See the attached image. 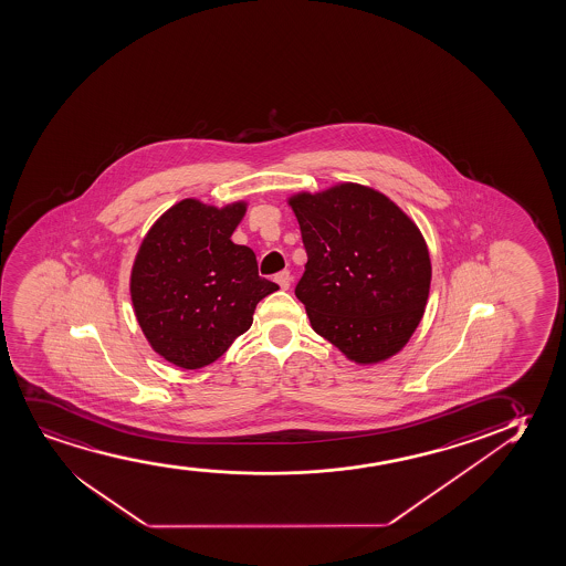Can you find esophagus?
<instances>
[{
  "label": "esophagus",
  "mask_w": 566,
  "mask_h": 566,
  "mask_svg": "<svg viewBox=\"0 0 566 566\" xmlns=\"http://www.w3.org/2000/svg\"><path fill=\"white\" fill-rule=\"evenodd\" d=\"M275 281H277V285L281 286V289H289L291 286V273L286 272V270H283V272L277 273L275 275Z\"/></svg>",
  "instance_id": "obj_1"
}]
</instances>
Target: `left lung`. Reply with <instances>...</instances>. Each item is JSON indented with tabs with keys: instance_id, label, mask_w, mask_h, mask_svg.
Here are the masks:
<instances>
[{
	"instance_id": "8db88e82",
	"label": "left lung",
	"mask_w": 566,
	"mask_h": 566,
	"mask_svg": "<svg viewBox=\"0 0 566 566\" xmlns=\"http://www.w3.org/2000/svg\"><path fill=\"white\" fill-rule=\"evenodd\" d=\"M289 205L308 254L294 294L315 333L358 364L394 356L429 298V249L419 228L358 184L294 195Z\"/></svg>"
}]
</instances>
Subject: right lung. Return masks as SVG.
Returning a JSON list of instances; mask_svg holds the SVG:
<instances>
[{
	"label": "right lung",
	"mask_w": 566,
	"mask_h": 566,
	"mask_svg": "<svg viewBox=\"0 0 566 566\" xmlns=\"http://www.w3.org/2000/svg\"><path fill=\"white\" fill-rule=\"evenodd\" d=\"M244 202L218 210L195 199L158 218L139 247L129 293L150 346L170 364H212L280 286L258 275L256 254L231 235Z\"/></svg>",
	"instance_id": "obj_1"
}]
</instances>
